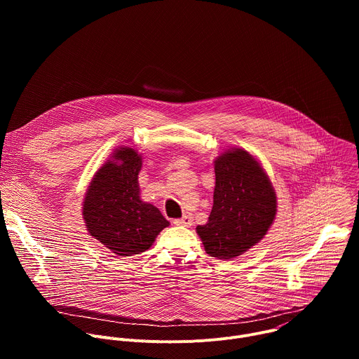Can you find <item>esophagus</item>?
<instances>
[{
	"label": "esophagus",
	"mask_w": 359,
	"mask_h": 359,
	"mask_svg": "<svg viewBox=\"0 0 359 359\" xmlns=\"http://www.w3.org/2000/svg\"><path fill=\"white\" fill-rule=\"evenodd\" d=\"M175 226H183V227H190L193 224V217L190 215L183 216L182 219H175L173 220Z\"/></svg>",
	"instance_id": "34e87169"
}]
</instances>
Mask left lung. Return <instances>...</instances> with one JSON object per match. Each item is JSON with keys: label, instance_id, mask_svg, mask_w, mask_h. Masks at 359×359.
Listing matches in <instances>:
<instances>
[{"label": "left lung", "instance_id": "8db88e82", "mask_svg": "<svg viewBox=\"0 0 359 359\" xmlns=\"http://www.w3.org/2000/svg\"><path fill=\"white\" fill-rule=\"evenodd\" d=\"M215 173L213 209L209 222L196 230L212 257L236 259L266 236L276 219L277 197L262 165L244 149L222 153Z\"/></svg>", "mask_w": 359, "mask_h": 359}]
</instances>
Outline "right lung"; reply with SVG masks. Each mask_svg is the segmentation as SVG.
Listing matches in <instances>:
<instances>
[{
	"instance_id": "add662e5",
	"label": "right lung",
	"mask_w": 359,
	"mask_h": 359,
	"mask_svg": "<svg viewBox=\"0 0 359 359\" xmlns=\"http://www.w3.org/2000/svg\"><path fill=\"white\" fill-rule=\"evenodd\" d=\"M142 156L119 147L93 176L83 200L86 230L112 252L128 257L146 251L169 226L158 208L140 200Z\"/></svg>"
}]
</instances>
